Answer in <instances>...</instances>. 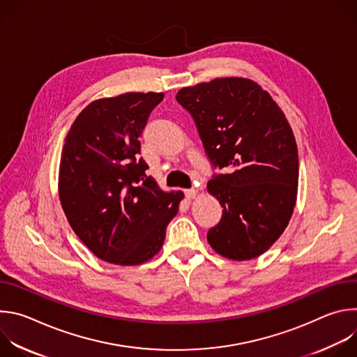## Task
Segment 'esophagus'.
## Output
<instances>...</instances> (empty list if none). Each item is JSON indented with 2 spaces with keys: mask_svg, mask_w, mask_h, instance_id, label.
I'll return each mask as SVG.
<instances>
[{
  "mask_svg": "<svg viewBox=\"0 0 357 357\" xmlns=\"http://www.w3.org/2000/svg\"><path fill=\"white\" fill-rule=\"evenodd\" d=\"M185 196H186L188 199H193V197L196 196V189H195V188L186 189V190H185Z\"/></svg>",
  "mask_w": 357,
  "mask_h": 357,
  "instance_id": "1",
  "label": "esophagus"
}]
</instances>
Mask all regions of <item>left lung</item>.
<instances>
[{"instance_id": "left-lung-1", "label": "left lung", "mask_w": 357, "mask_h": 357, "mask_svg": "<svg viewBox=\"0 0 357 357\" xmlns=\"http://www.w3.org/2000/svg\"><path fill=\"white\" fill-rule=\"evenodd\" d=\"M176 101L190 113L211 164L227 169L208 182L223 208L209 244L236 261L261 256L288 226L296 200L298 149L282 110L244 77L183 87Z\"/></svg>"}]
</instances>
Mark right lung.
Here are the masks:
<instances>
[{
    "mask_svg": "<svg viewBox=\"0 0 357 357\" xmlns=\"http://www.w3.org/2000/svg\"><path fill=\"white\" fill-rule=\"evenodd\" d=\"M164 93H124L90 103L62 149L59 197L76 236L96 257L138 266L161 250L182 192L146 176L139 137Z\"/></svg>",
    "mask_w": 357,
    "mask_h": 357,
    "instance_id": "1",
    "label": "right lung"
}]
</instances>
